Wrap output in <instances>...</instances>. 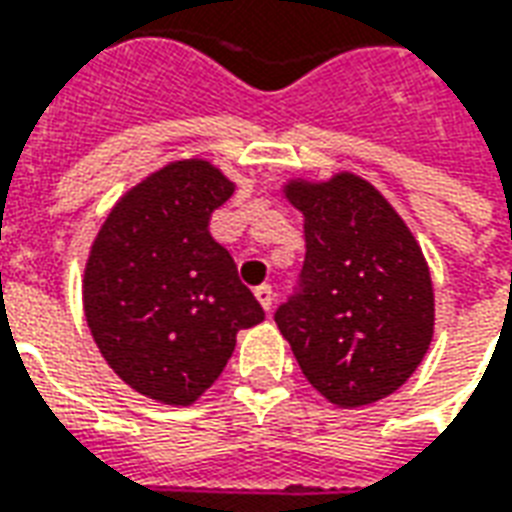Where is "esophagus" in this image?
Returning <instances> with one entry per match:
<instances>
[{
    "instance_id": "34e87169",
    "label": "esophagus",
    "mask_w": 512,
    "mask_h": 512,
    "mask_svg": "<svg viewBox=\"0 0 512 512\" xmlns=\"http://www.w3.org/2000/svg\"><path fill=\"white\" fill-rule=\"evenodd\" d=\"M257 301H260V307L266 312H271V307H274V290H271V285H260V288L255 290Z\"/></svg>"
}]
</instances>
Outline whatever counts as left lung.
I'll return each mask as SVG.
<instances>
[{"label": "left lung", "mask_w": 512, "mask_h": 512, "mask_svg": "<svg viewBox=\"0 0 512 512\" xmlns=\"http://www.w3.org/2000/svg\"><path fill=\"white\" fill-rule=\"evenodd\" d=\"M307 257L274 312L301 373L334 406L359 408L406 384L433 340V282L422 249L367 180H290Z\"/></svg>", "instance_id": "obj_1"}]
</instances>
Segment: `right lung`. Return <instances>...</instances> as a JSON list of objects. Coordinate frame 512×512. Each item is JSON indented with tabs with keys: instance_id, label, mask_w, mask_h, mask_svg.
<instances>
[{
	"instance_id": "right-lung-1",
	"label": "right lung",
	"mask_w": 512,
	"mask_h": 512,
	"mask_svg": "<svg viewBox=\"0 0 512 512\" xmlns=\"http://www.w3.org/2000/svg\"><path fill=\"white\" fill-rule=\"evenodd\" d=\"M233 183L172 161L128 191L84 268V315L109 367L139 395L189 406L222 376L235 334L266 318L230 252L208 233Z\"/></svg>"
}]
</instances>
